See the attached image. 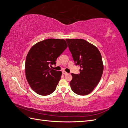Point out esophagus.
Masks as SVG:
<instances>
[{
    "mask_svg": "<svg viewBox=\"0 0 128 128\" xmlns=\"http://www.w3.org/2000/svg\"><path fill=\"white\" fill-rule=\"evenodd\" d=\"M63 72V74H64V75H66V74H68L66 72H65V71H63V72Z\"/></svg>",
    "mask_w": 128,
    "mask_h": 128,
    "instance_id": "34e87169",
    "label": "esophagus"
}]
</instances>
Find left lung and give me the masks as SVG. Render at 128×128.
I'll use <instances>...</instances> for the list:
<instances>
[{
  "label": "left lung",
  "mask_w": 128,
  "mask_h": 128,
  "mask_svg": "<svg viewBox=\"0 0 128 128\" xmlns=\"http://www.w3.org/2000/svg\"><path fill=\"white\" fill-rule=\"evenodd\" d=\"M76 65L81 68L79 74H71V90L80 96H86L99 84L104 70L102 55L96 46L82 38H66Z\"/></svg>",
  "instance_id": "obj_1"
}]
</instances>
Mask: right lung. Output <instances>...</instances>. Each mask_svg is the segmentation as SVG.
<instances>
[{
    "label": "right lung",
    "instance_id": "1",
    "mask_svg": "<svg viewBox=\"0 0 128 128\" xmlns=\"http://www.w3.org/2000/svg\"><path fill=\"white\" fill-rule=\"evenodd\" d=\"M64 39L48 38L40 41L29 50L26 57L25 72L29 86L41 96L54 92L61 78L62 71L50 68L67 48Z\"/></svg>",
    "mask_w": 128,
    "mask_h": 128
}]
</instances>
